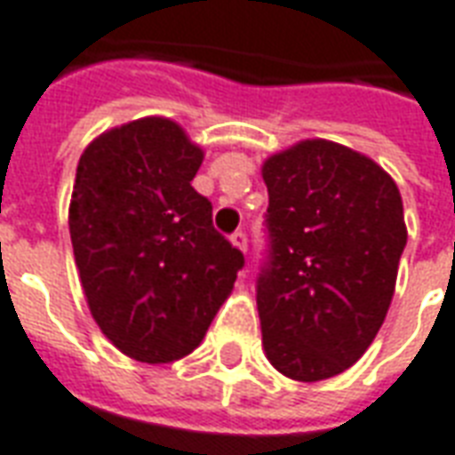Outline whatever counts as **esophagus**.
Listing matches in <instances>:
<instances>
[{"mask_svg": "<svg viewBox=\"0 0 455 455\" xmlns=\"http://www.w3.org/2000/svg\"><path fill=\"white\" fill-rule=\"evenodd\" d=\"M231 241H234V246H238L241 251H248L246 231H241V228H238V231H234V234H231Z\"/></svg>", "mask_w": 455, "mask_h": 455, "instance_id": "esophagus-1", "label": "esophagus"}]
</instances>
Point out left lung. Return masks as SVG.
Wrapping results in <instances>:
<instances>
[{
    "label": "left lung",
    "mask_w": 455,
    "mask_h": 455,
    "mask_svg": "<svg viewBox=\"0 0 455 455\" xmlns=\"http://www.w3.org/2000/svg\"><path fill=\"white\" fill-rule=\"evenodd\" d=\"M267 251L256 302L267 361L292 380L334 378L368 351L395 292L407 228L395 180L334 140L263 165Z\"/></svg>",
    "instance_id": "left-lung-1"
}]
</instances>
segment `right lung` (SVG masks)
Returning <instances> with one entry per match:
<instances>
[{
	"label": "right lung",
	"instance_id": "1",
	"mask_svg": "<svg viewBox=\"0 0 455 455\" xmlns=\"http://www.w3.org/2000/svg\"><path fill=\"white\" fill-rule=\"evenodd\" d=\"M202 158L175 121L146 116L94 139L77 163L80 283L104 336L136 361L195 351L246 263L192 188Z\"/></svg>",
	"mask_w": 455,
	"mask_h": 455
}]
</instances>
